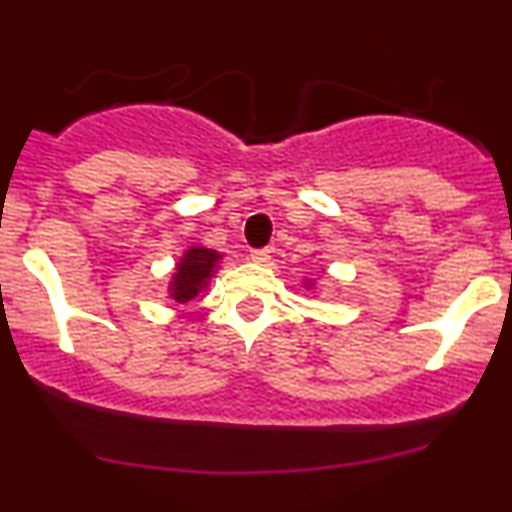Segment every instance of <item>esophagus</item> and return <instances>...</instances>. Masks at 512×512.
I'll use <instances>...</instances> for the list:
<instances>
[{
    "mask_svg": "<svg viewBox=\"0 0 512 512\" xmlns=\"http://www.w3.org/2000/svg\"><path fill=\"white\" fill-rule=\"evenodd\" d=\"M250 260L257 262V264H267L269 260H272V252H269L267 248H257L250 252Z\"/></svg>",
    "mask_w": 512,
    "mask_h": 512,
    "instance_id": "obj_1",
    "label": "esophagus"
}]
</instances>
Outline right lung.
Segmentation results:
<instances>
[{"instance_id":"1","label":"right lung","mask_w":512,"mask_h":512,"mask_svg":"<svg viewBox=\"0 0 512 512\" xmlns=\"http://www.w3.org/2000/svg\"><path fill=\"white\" fill-rule=\"evenodd\" d=\"M221 255L217 250L202 248V245H193L186 250L176 264V274L171 276L169 293L176 303H188L197 293L205 291L209 279L217 272Z\"/></svg>"}]
</instances>
